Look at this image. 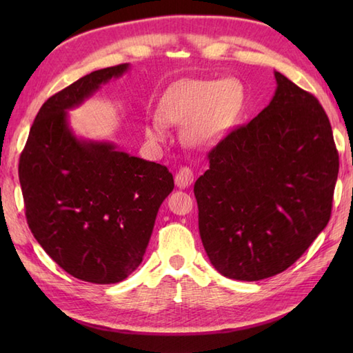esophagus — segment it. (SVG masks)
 I'll list each match as a JSON object with an SVG mask.
<instances>
[{"label": "esophagus", "instance_id": "1", "mask_svg": "<svg viewBox=\"0 0 353 353\" xmlns=\"http://www.w3.org/2000/svg\"><path fill=\"white\" fill-rule=\"evenodd\" d=\"M192 181H194V172L191 168L182 167L176 172L174 182L179 188H188V186L192 183Z\"/></svg>", "mask_w": 353, "mask_h": 353}]
</instances>
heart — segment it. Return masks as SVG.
Returning a JSON list of instances; mask_svg holds the SVG:
<instances>
[{"label":"heart","instance_id":"heart-1","mask_svg":"<svg viewBox=\"0 0 353 353\" xmlns=\"http://www.w3.org/2000/svg\"><path fill=\"white\" fill-rule=\"evenodd\" d=\"M243 85L235 79L186 80L168 89L159 103V117L165 123H183L186 144L205 148L219 141L241 110ZM147 138L161 144L167 139V127L161 119L145 125Z\"/></svg>","mask_w":353,"mask_h":353}]
</instances>
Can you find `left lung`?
I'll return each mask as SVG.
<instances>
[{"instance_id":"8db88e82","label":"left lung","mask_w":353,"mask_h":353,"mask_svg":"<svg viewBox=\"0 0 353 353\" xmlns=\"http://www.w3.org/2000/svg\"><path fill=\"white\" fill-rule=\"evenodd\" d=\"M274 77L273 100L208 153L194 185L201 243L229 279L285 272L331 219L340 167L331 123L316 97Z\"/></svg>"}]
</instances>
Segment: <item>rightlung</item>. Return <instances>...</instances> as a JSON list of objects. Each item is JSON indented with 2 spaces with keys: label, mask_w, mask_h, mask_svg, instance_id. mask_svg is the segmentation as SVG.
<instances>
[{
  "label": "right lung",
  "mask_w": 353,
  "mask_h": 353,
  "mask_svg": "<svg viewBox=\"0 0 353 353\" xmlns=\"http://www.w3.org/2000/svg\"><path fill=\"white\" fill-rule=\"evenodd\" d=\"M129 63L94 71L45 101L19 157L28 228L66 273L91 283H117L144 258L157 211L174 188L165 165L83 141L68 109L91 97Z\"/></svg>",
  "instance_id": "obj_1"
}]
</instances>
